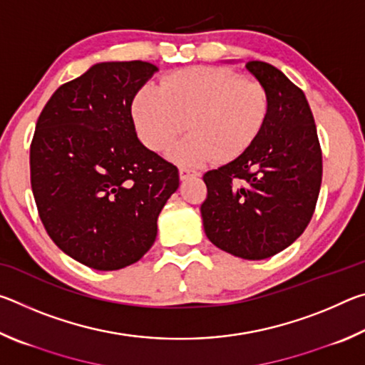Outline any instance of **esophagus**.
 Here are the masks:
<instances>
[{"label":"esophagus","mask_w":365,"mask_h":365,"mask_svg":"<svg viewBox=\"0 0 365 365\" xmlns=\"http://www.w3.org/2000/svg\"><path fill=\"white\" fill-rule=\"evenodd\" d=\"M178 174H180V180H188L190 177H197V175H200V172L190 170L187 168H180V170H178Z\"/></svg>","instance_id":"1"}]
</instances>
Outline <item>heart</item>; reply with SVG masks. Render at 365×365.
Masks as SVG:
<instances>
[{"label": "heart", "instance_id": "heart-1", "mask_svg": "<svg viewBox=\"0 0 365 365\" xmlns=\"http://www.w3.org/2000/svg\"><path fill=\"white\" fill-rule=\"evenodd\" d=\"M267 109L256 78L195 66L165 76L158 90L143 86L133 98L132 119L141 143L154 153L168 151L187 123L190 135L172 148L170 159L200 165L243 154L261 133Z\"/></svg>", "mask_w": 365, "mask_h": 365}]
</instances>
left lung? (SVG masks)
<instances>
[{
  "mask_svg": "<svg viewBox=\"0 0 365 365\" xmlns=\"http://www.w3.org/2000/svg\"><path fill=\"white\" fill-rule=\"evenodd\" d=\"M245 69L267 93V117L248 150L202 177L207 197L201 217L212 245L261 261L288 248L311 222L322 183V151L298 86L262 61H250Z\"/></svg>",
  "mask_w": 365,
  "mask_h": 365,
  "instance_id": "left-lung-1",
  "label": "left lung"
}]
</instances>
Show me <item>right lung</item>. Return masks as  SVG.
I'll list each match as a JSON object with an SVG mask.
<instances>
[{
	"instance_id": "obj_1",
	"label": "right lung",
	"mask_w": 365,
	"mask_h": 365,
	"mask_svg": "<svg viewBox=\"0 0 365 365\" xmlns=\"http://www.w3.org/2000/svg\"><path fill=\"white\" fill-rule=\"evenodd\" d=\"M159 69L98 63L61 85L30 146V180L49 238L77 262L119 270L143 257L180 178L135 132L132 101Z\"/></svg>"
}]
</instances>
